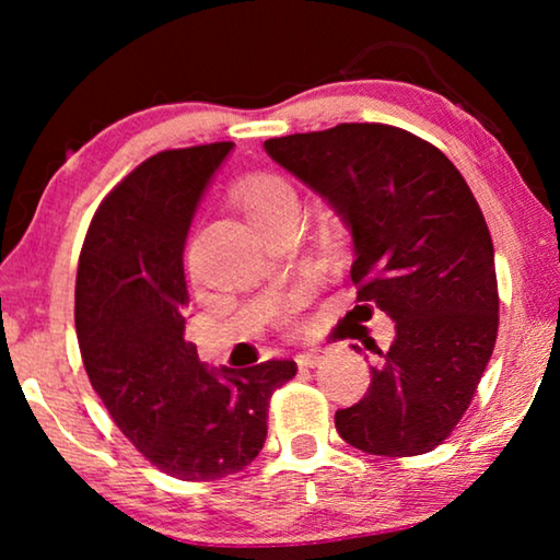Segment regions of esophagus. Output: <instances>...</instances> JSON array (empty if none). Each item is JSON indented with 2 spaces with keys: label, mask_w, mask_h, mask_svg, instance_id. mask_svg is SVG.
I'll use <instances>...</instances> for the list:
<instances>
[{
  "label": "esophagus",
  "mask_w": 560,
  "mask_h": 560,
  "mask_svg": "<svg viewBox=\"0 0 560 560\" xmlns=\"http://www.w3.org/2000/svg\"><path fill=\"white\" fill-rule=\"evenodd\" d=\"M324 358H326V350H303V353L296 355V363L301 368H316Z\"/></svg>",
  "instance_id": "34e87169"
}]
</instances>
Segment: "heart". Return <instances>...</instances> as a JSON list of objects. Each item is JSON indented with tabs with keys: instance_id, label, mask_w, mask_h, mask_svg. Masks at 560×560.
Returning <instances> with one entry per match:
<instances>
[{
	"instance_id": "b5f03b06",
	"label": "heart",
	"mask_w": 560,
	"mask_h": 560,
	"mask_svg": "<svg viewBox=\"0 0 560 560\" xmlns=\"http://www.w3.org/2000/svg\"><path fill=\"white\" fill-rule=\"evenodd\" d=\"M240 202L246 217L252 222H257L264 214L273 212L281 205H296V195H293L287 179L277 175H254L242 183Z\"/></svg>"
}]
</instances>
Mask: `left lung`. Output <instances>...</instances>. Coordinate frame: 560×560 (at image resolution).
<instances>
[{"mask_svg":"<svg viewBox=\"0 0 560 560\" xmlns=\"http://www.w3.org/2000/svg\"><path fill=\"white\" fill-rule=\"evenodd\" d=\"M264 150L340 217L360 308L395 324L385 353L368 348L371 387L336 412L338 434L385 457L434 450L467 412L499 328L494 244L469 185L438 148L381 122L271 138Z\"/></svg>","mask_w":560,"mask_h":560,"instance_id":"left-lung-1","label":"left lung"}]
</instances>
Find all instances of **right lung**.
I'll return each instance as SVG.
<instances>
[{
	"instance_id": "obj_1",
	"label": "right lung",
	"mask_w": 560,
	"mask_h": 560,
	"mask_svg": "<svg viewBox=\"0 0 560 560\" xmlns=\"http://www.w3.org/2000/svg\"><path fill=\"white\" fill-rule=\"evenodd\" d=\"M232 150H165L138 165L93 214L75 273V336L93 390L160 471L185 481L254 462L271 393L296 375L289 358L212 368L185 338V240Z\"/></svg>"
}]
</instances>
